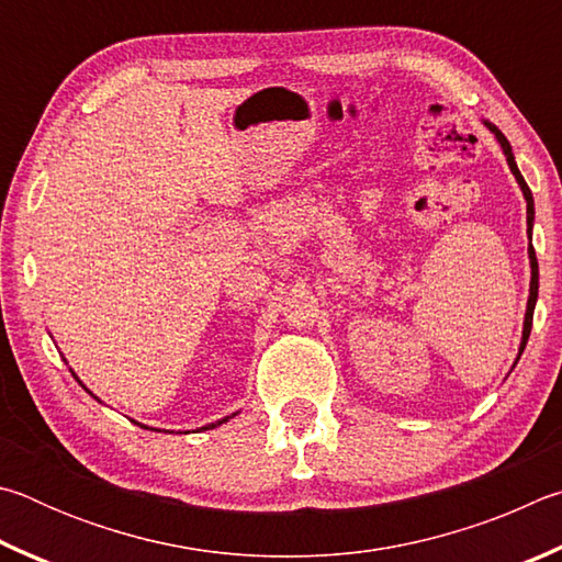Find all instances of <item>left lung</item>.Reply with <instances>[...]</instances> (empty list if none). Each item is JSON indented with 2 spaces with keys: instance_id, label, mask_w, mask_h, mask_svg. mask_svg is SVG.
Here are the masks:
<instances>
[{
  "instance_id": "left-lung-1",
  "label": "left lung",
  "mask_w": 562,
  "mask_h": 562,
  "mask_svg": "<svg viewBox=\"0 0 562 562\" xmlns=\"http://www.w3.org/2000/svg\"><path fill=\"white\" fill-rule=\"evenodd\" d=\"M486 127L491 133L496 135V140L501 143V147H504V155H506V160H508V167H510V172L516 175V180H518V184H520V190H524V196H526V202H528V236H530V229H533V194H530V190H528V184H526V180H524V175H520V170H518V165H516V160H514V150H510V143L506 140V135L498 131L496 125H491V123H486ZM528 256H530V296H528V311H526V323H524V340H520V350H518V358H520V352L526 350V342H528V336H530V326H533V311H536V301H538V259H536V249H533V244L528 246Z\"/></svg>"
}]
</instances>
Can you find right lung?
Instances as JSON below:
<instances>
[{
  "instance_id": "add662e5",
  "label": "right lung",
  "mask_w": 562,
  "mask_h": 562,
  "mask_svg": "<svg viewBox=\"0 0 562 562\" xmlns=\"http://www.w3.org/2000/svg\"><path fill=\"white\" fill-rule=\"evenodd\" d=\"M226 419H229V417H226ZM226 419H222V422H226ZM222 422H216V425H222ZM216 425H206V427H202V429H214Z\"/></svg>"
}]
</instances>
